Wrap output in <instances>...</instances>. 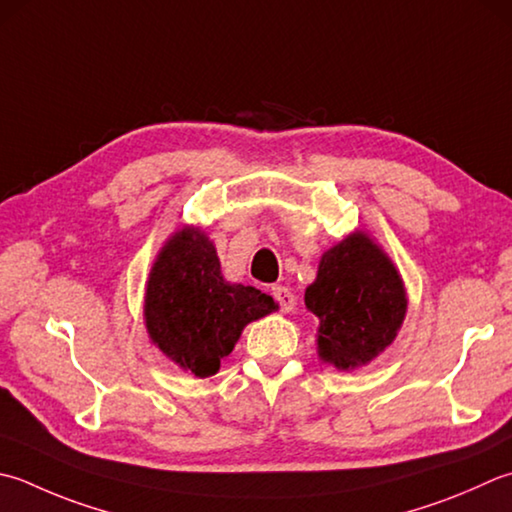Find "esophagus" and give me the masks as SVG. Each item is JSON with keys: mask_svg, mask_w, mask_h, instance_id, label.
Listing matches in <instances>:
<instances>
[{"mask_svg": "<svg viewBox=\"0 0 512 512\" xmlns=\"http://www.w3.org/2000/svg\"><path fill=\"white\" fill-rule=\"evenodd\" d=\"M270 293H273L275 302L279 304V310H282V313H290V310L295 308V295H293V290H290V288H286V286H273V290H270Z\"/></svg>", "mask_w": 512, "mask_h": 512, "instance_id": "34e87169", "label": "esophagus"}]
</instances>
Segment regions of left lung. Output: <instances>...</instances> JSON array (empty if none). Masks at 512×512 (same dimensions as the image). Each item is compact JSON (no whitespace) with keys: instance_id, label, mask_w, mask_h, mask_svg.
Returning a JSON list of instances; mask_svg holds the SVG:
<instances>
[{"instance_id":"obj_1","label":"left lung","mask_w":512,"mask_h":512,"mask_svg":"<svg viewBox=\"0 0 512 512\" xmlns=\"http://www.w3.org/2000/svg\"><path fill=\"white\" fill-rule=\"evenodd\" d=\"M304 302L319 319V357L339 370L373 362L393 344L408 308L395 264L362 230L326 250Z\"/></svg>"}]
</instances>
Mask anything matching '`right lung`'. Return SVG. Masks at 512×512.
<instances>
[{"instance_id":"obj_1","label":"right lung","mask_w":512,"mask_h":512,"mask_svg":"<svg viewBox=\"0 0 512 512\" xmlns=\"http://www.w3.org/2000/svg\"><path fill=\"white\" fill-rule=\"evenodd\" d=\"M275 308L262 290L226 282L213 242L195 226L168 239L146 282L150 342L195 377L215 375L244 326Z\"/></svg>"}]
</instances>
